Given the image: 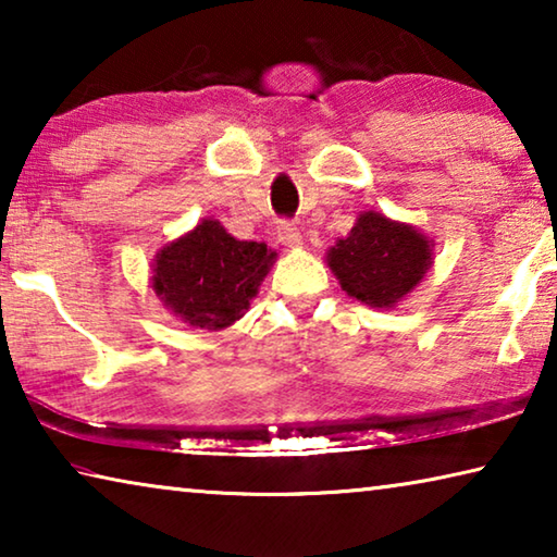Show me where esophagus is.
I'll return each instance as SVG.
<instances>
[{
  "instance_id": "obj_1",
  "label": "esophagus",
  "mask_w": 557,
  "mask_h": 557,
  "mask_svg": "<svg viewBox=\"0 0 557 557\" xmlns=\"http://www.w3.org/2000/svg\"><path fill=\"white\" fill-rule=\"evenodd\" d=\"M277 240L282 245H297L301 240V233L292 221H280L277 223Z\"/></svg>"
}]
</instances>
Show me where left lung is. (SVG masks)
<instances>
[{"label": "left lung", "mask_w": 557, "mask_h": 557, "mask_svg": "<svg viewBox=\"0 0 557 557\" xmlns=\"http://www.w3.org/2000/svg\"><path fill=\"white\" fill-rule=\"evenodd\" d=\"M326 260L348 295L371 307H393L425 277L430 243L410 225L369 211Z\"/></svg>", "instance_id": "left-lung-1"}]
</instances>
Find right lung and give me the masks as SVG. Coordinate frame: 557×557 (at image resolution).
I'll use <instances>...</instances> for the list:
<instances>
[{"label": "right lung", "mask_w": 557, "mask_h": 557, "mask_svg": "<svg viewBox=\"0 0 557 557\" xmlns=\"http://www.w3.org/2000/svg\"><path fill=\"white\" fill-rule=\"evenodd\" d=\"M275 252L235 240L219 221H203L157 256L154 289L186 324L223 329L248 309Z\"/></svg>", "instance_id": "obj_1"}]
</instances>
